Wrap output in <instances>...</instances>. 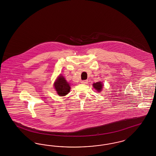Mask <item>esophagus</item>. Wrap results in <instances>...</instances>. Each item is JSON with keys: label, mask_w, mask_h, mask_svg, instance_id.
Returning a JSON list of instances; mask_svg holds the SVG:
<instances>
[{"label": "esophagus", "mask_w": 156, "mask_h": 156, "mask_svg": "<svg viewBox=\"0 0 156 156\" xmlns=\"http://www.w3.org/2000/svg\"><path fill=\"white\" fill-rule=\"evenodd\" d=\"M88 83V80H83V81H82L81 83L82 84H87Z\"/></svg>", "instance_id": "1"}]
</instances>
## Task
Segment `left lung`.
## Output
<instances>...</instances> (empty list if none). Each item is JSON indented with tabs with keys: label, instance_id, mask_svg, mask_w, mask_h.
<instances>
[{
	"label": "left lung",
	"instance_id": "1",
	"mask_svg": "<svg viewBox=\"0 0 156 156\" xmlns=\"http://www.w3.org/2000/svg\"><path fill=\"white\" fill-rule=\"evenodd\" d=\"M93 87L95 89L97 90L98 92H100L102 89V87H103V84L102 82H97L96 83H94L93 84Z\"/></svg>",
	"mask_w": 156,
	"mask_h": 156
}]
</instances>
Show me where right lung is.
I'll return each instance as SVG.
<instances>
[{
	"label": "right lung",
	"mask_w": 156,
	"mask_h": 156,
	"mask_svg": "<svg viewBox=\"0 0 156 156\" xmlns=\"http://www.w3.org/2000/svg\"><path fill=\"white\" fill-rule=\"evenodd\" d=\"M54 87L58 95L61 97L66 96L70 91L69 83L66 80L65 78L60 75L54 82Z\"/></svg>",
	"instance_id": "1"
}]
</instances>
